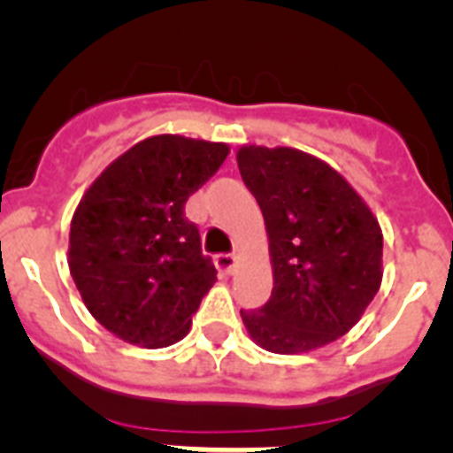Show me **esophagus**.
<instances>
[{
  "instance_id": "esophagus-1",
  "label": "esophagus",
  "mask_w": 453,
  "mask_h": 453,
  "mask_svg": "<svg viewBox=\"0 0 453 453\" xmlns=\"http://www.w3.org/2000/svg\"><path fill=\"white\" fill-rule=\"evenodd\" d=\"M234 264H236V257L230 255V252H219L214 255V266L223 273V275H230L234 271Z\"/></svg>"
}]
</instances>
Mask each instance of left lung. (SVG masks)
Listing matches in <instances>:
<instances>
[{
	"instance_id": "left-lung-1",
	"label": "left lung",
	"mask_w": 453,
	"mask_h": 453,
	"mask_svg": "<svg viewBox=\"0 0 453 453\" xmlns=\"http://www.w3.org/2000/svg\"><path fill=\"white\" fill-rule=\"evenodd\" d=\"M239 171L259 203L273 257V293L242 318L275 354L323 348L357 325L381 284L384 236L338 171L303 150L243 146Z\"/></svg>"
}]
</instances>
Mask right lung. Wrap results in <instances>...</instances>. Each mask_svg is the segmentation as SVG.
<instances>
[{"instance_id":"add662e5","label":"right lung","mask_w":453,"mask_h":453,"mask_svg":"<svg viewBox=\"0 0 453 453\" xmlns=\"http://www.w3.org/2000/svg\"><path fill=\"white\" fill-rule=\"evenodd\" d=\"M227 153L217 142L149 137L85 191L69 230V271L108 332L144 348H166L189 332L217 268L185 203Z\"/></svg>"}]
</instances>
